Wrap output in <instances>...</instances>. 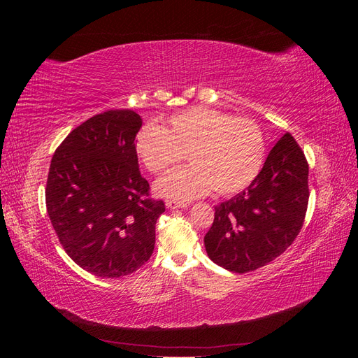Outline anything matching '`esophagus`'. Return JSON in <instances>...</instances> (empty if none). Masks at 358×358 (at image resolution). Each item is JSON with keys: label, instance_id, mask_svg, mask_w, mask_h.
<instances>
[{"label": "esophagus", "instance_id": "34e87169", "mask_svg": "<svg viewBox=\"0 0 358 358\" xmlns=\"http://www.w3.org/2000/svg\"><path fill=\"white\" fill-rule=\"evenodd\" d=\"M166 206L169 209H182V208H187L185 203H180V201H176V200H167L166 201Z\"/></svg>", "mask_w": 358, "mask_h": 358}]
</instances>
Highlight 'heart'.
Returning a JSON list of instances; mask_svg holds the SVG:
<instances>
[{
    "label": "heart",
    "mask_w": 358,
    "mask_h": 358,
    "mask_svg": "<svg viewBox=\"0 0 358 358\" xmlns=\"http://www.w3.org/2000/svg\"><path fill=\"white\" fill-rule=\"evenodd\" d=\"M138 161L150 173H162L187 154L191 166L157 180L159 196L197 199L215 189L218 196L241 192L258 176L264 162V137L248 117L212 107L194 106L171 115L164 127L148 124L136 134Z\"/></svg>",
    "instance_id": "1"
}]
</instances>
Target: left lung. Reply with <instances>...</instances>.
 I'll return each instance as SVG.
<instances>
[{
  "mask_svg": "<svg viewBox=\"0 0 358 358\" xmlns=\"http://www.w3.org/2000/svg\"><path fill=\"white\" fill-rule=\"evenodd\" d=\"M309 167L291 134L270 150L251 185L215 208L204 248L218 266L246 273L273 262L294 242L305 220Z\"/></svg>",
  "mask_w": 358,
  "mask_h": 358,
  "instance_id": "8db88e82",
  "label": "left lung"
}]
</instances>
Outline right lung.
<instances>
[{"label":"right lung","mask_w":358,"mask_h":358,"mask_svg":"<svg viewBox=\"0 0 358 358\" xmlns=\"http://www.w3.org/2000/svg\"><path fill=\"white\" fill-rule=\"evenodd\" d=\"M142 117L107 110L66 137L50 161L46 206L64 251L86 272L121 278L154 252L155 224L166 210L149 197L134 138Z\"/></svg>","instance_id":"1"}]
</instances>
